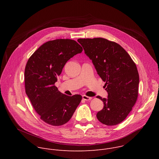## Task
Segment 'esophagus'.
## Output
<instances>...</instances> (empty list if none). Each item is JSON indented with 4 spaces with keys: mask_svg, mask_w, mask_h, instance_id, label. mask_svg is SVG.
Returning a JSON list of instances; mask_svg holds the SVG:
<instances>
[{
    "mask_svg": "<svg viewBox=\"0 0 159 159\" xmlns=\"http://www.w3.org/2000/svg\"><path fill=\"white\" fill-rule=\"evenodd\" d=\"M82 99H83L84 100H85V101H90V100L92 99V98L87 96H85V95H84V96H82Z\"/></svg>",
    "mask_w": 159,
    "mask_h": 159,
    "instance_id": "esophagus-1",
    "label": "esophagus"
}]
</instances>
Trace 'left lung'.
<instances>
[{"label": "left lung", "mask_w": 159, "mask_h": 159, "mask_svg": "<svg viewBox=\"0 0 159 159\" xmlns=\"http://www.w3.org/2000/svg\"><path fill=\"white\" fill-rule=\"evenodd\" d=\"M85 53L105 82L107 99L97 96L104 107L97 113L98 120L107 126L124 121L137 100L139 74L137 66L120 45L102 38L79 39Z\"/></svg>", "instance_id": "8db88e82"}]
</instances>
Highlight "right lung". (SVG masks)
Here are the masks:
<instances>
[{
    "mask_svg": "<svg viewBox=\"0 0 159 159\" xmlns=\"http://www.w3.org/2000/svg\"><path fill=\"white\" fill-rule=\"evenodd\" d=\"M82 50L74 40L57 39L43 44L27 61L26 93L41 120L50 125L69 121L82 100L80 95L61 93L55 84L66 61Z\"/></svg>",
    "mask_w": 159,
    "mask_h": 159,
    "instance_id": "add662e5",
    "label": "right lung"
}]
</instances>
